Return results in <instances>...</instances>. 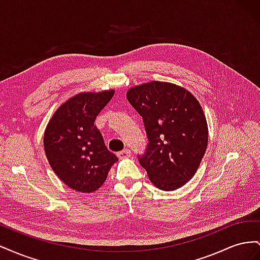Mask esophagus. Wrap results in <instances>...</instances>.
Returning a JSON list of instances; mask_svg holds the SVG:
<instances>
[{
  "mask_svg": "<svg viewBox=\"0 0 260 260\" xmlns=\"http://www.w3.org/2000/svg\"><path fill=\"white\" fill-rule=\"evenodd\" d=\"M117 156L119 157L120 159L129 158V157H131V151H130L129 148H125V149H123V151H121V152H118Z\"/></svg>",
  "mask_w": 260,
  "mask_h": 260,
  "instance_id": "34e87169",
  "label": "esophagus"
}]
</instances>
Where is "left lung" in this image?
Masks as SVG:
<instances>
[{"label":"left lung","mask_w":260,"mask_h":260,"mask_svg":"<svg viewBox=\"0 0 260 260\" xmlns=\"http://www.w3.org/2000/svg\"><path fill=\"white\" fill-rule=\"evenodd\" d=\"M131 105L142 116L149 143L139 161L151 182L175 191L198 171L208 144V125L193 94L171 82L149 81L127 91Z\"/></svg>","instance_id":"8db88e82"}]
</instances>
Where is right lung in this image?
Here are the masks:
<instances>
[{
    "label": "right lung",
    "instance_id": "obj_1",
    "mask_svg": "<svg viewBox=\"0 0 260 260\" xmlns=\"http://www.w3.org/2000/svg\"><path fill=\"white\" fill-rule=\"evenodd\" d=\"M114 94V89L78 93L56 109L46 125L43 137L46 158L56 176L75 191L99 190L118 160L94 124Z\"/></svg>",
    "mask_w": 260,
    "mask_h": 260
}]
</instances>
